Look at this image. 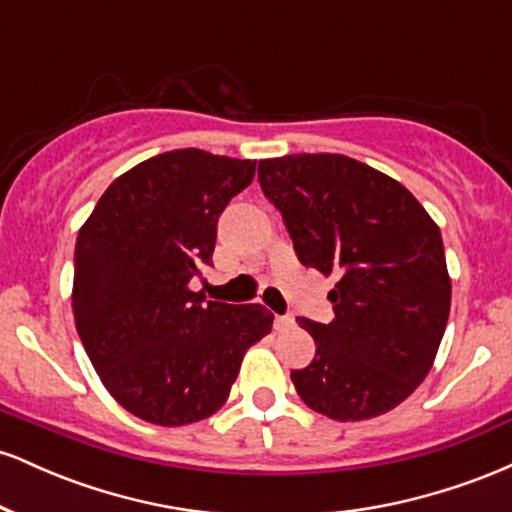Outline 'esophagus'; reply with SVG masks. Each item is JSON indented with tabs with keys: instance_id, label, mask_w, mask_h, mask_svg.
<instances>
[{
	"instance_id": "1",
	"label": "esophagus",
	"mask_w": 512,
	"mask_h": 512,
	"mask_svg": "<svg viewBox=\"0 0 512 512\" xmlns=\"http://www.w3.org/2000/svg\"><path fill=\"white\" fill-rule=\"evenodd\" d=\"M293 327H296V320H293L291 315H276V317H274V330H276V332L293 330Z\"/></svg>"
}]
</instances>
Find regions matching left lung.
Wrapping results in <instances>:
<instances>
[{"label": "left lung", "mask_w": 512, "mask_h": 512, "mask_svg": "<svg viewBox=\"0 0 512 512\" xmlns=\"http://www.w3.org/2000/svg\"><path fill=\"white\" fill-rule=\"evenodd\" d=\"M257 178L301 264L337 276L330 325L296 320L317 346L291 370L296 392L334 421L395 409L424 383L448 325L438 223L402 182L342 154L264 158Z\"/></svg>", "instance_id": "8db88e82"}]
</instances>
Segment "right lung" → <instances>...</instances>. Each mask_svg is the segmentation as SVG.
Masks as SVG:
<instances>
[{
  "label": "right lung",
  "mask_w": 512,
  "mask_h": 512,
  "mask_svg": "<svg viewBox=\"0 0 512 512\" xmlns=\"http://www.w3.org/2000/svg\"><path fill=\"white\" fill-rule=\"evenodd\" d=\"M255 163L202 149L158 154L113 180L76 238V332L105 390L149 424L219 411L245 351L272 332L264 305L204 301L190 289Z\"/></svg>",
  "instance_id": "obj_1"
}]
</instances>
